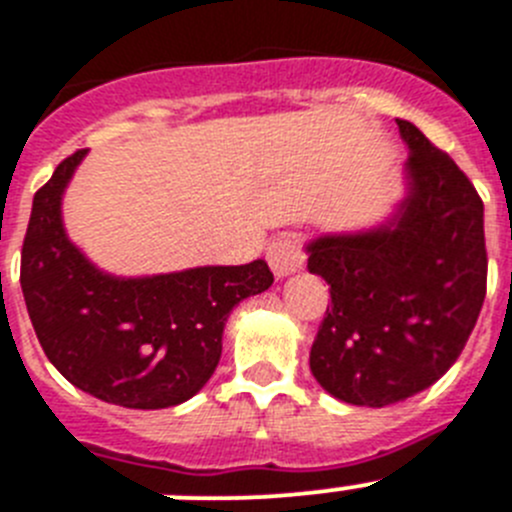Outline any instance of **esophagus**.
Returning a JSON list of instances; mask_svg holds the SVG:
<instances>
[{
  "label": "esophagus",
  "mask_w": 512,
  "mask_h": 512,
  "mask_svg": "<svg viewBox=\"0 0 512 512\" xmlns=\"http://www.w3.org/2000/svg\"><path fill=\"white\" fill-rule=\"evenodd\" d=\"M266 259H269L271 271L276 276H289L297 269H302L304 264V248L299 236L294 233H281L274 241L269 243V251H266Z\"/></svg>",
  "instance_id": "esophagus-1"
}]
</instances>
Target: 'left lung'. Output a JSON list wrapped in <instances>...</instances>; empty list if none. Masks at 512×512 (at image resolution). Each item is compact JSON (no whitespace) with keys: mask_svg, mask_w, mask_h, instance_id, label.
<instances>
[{"mask_svg":"<svg viewBox=\"0 0 512 512\" xmlns=\"http://www.w3.org/2000/svg\"><path fill=\"white\" fill-rule=\"evenodd\" d=\"M409 198L391 225L309 243L330 284L309 368L327 393L381 409L439 381L464 350L487 292L482 198L411 121Z\"/></svg>","mask_w":512,"mask_h":512,"instance_id":"1","label":"left lung"}]
</instances>
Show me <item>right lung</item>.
I'll list each match as a JSON object with an SVG mask.
<instances>
[{
	"mask_svg": "<svg viewBox=\"0 0 512 512\" xmlns=\"http://www.w3.org/2000/svg\"><path fill=\"white\" fill-rule=\"evenodd\" d=\"M78 149L32 200L20 284L42 350L65 381L124 409H167L208 383L228 314L274 284L266 261L116 279L68 241L60 198Z\"/></svg>",
	"mask_w": 512,
	"mask_h": 512,
	"instance_id": "1",
	"label": "right lung"
}]
</instances>
